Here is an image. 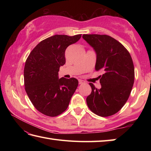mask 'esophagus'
Masks as SVG:
<instances>
[{
  "mask_svg": "<svg viewBox=\"0 0 151 151\" xmlns=\"http://www.w3.org/2000/svg\"><path fill=\"white\" fill-rule=\"evenodd\" d=\"M84 81H82V80H81V79H79V80H78L79 84H83V83H84Z\"/></svg>",
  "mask_w": 151,
  "mask_h": 151,
  "instance_id": "esophagus-1",
  "label": "esophagus"
}]
</instances>
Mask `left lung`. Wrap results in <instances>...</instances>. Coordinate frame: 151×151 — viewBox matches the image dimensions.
<instances>
[{"mask_svg":"<svg viewBox=\"0 0 151 151\" xmlns=\"http://www.w3.org/2000/svg\"><path fill=\"white\" fill-rule=\"evenodd\" d=\"M82 37L97 54L96 71L103 72L99 77L101 88L92 83L91 94L86 99L90 110L101 117L116 114L123 107L134 82L133 61L123 45L108 35L84 34Z\"/></svg>","mask_w":151,"mask_h":151,"instance_id":"8db88e82","label":"left lung"}]
</instances>
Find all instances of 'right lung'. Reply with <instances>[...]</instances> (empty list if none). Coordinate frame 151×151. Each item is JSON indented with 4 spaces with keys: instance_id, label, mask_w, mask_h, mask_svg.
<instances>
[{
    "instance_id": "obj_1",
    "label": "right lung",
    "mask_w": 151,
    "mask_h": 151,
    "mask_svg": "<svg viewBox=\"0 0 151 151\" xmlns=\"http://www.w3.org/2000/svg\"><path fill=\"white\" fill-rule=\"evenodd\" d=\"M82 34L54 35L41 41L31 51L25 62V91L37 111L56 117L65 111L78 87L75 78H58L60 66L65 63L67 47L78 41Z\"/></svg>"
}]
</instances>
